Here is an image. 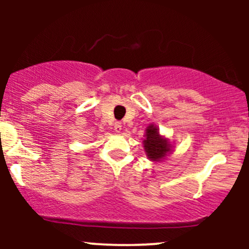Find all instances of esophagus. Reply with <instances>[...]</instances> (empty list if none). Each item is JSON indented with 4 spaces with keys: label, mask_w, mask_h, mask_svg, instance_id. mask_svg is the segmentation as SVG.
Segmentation results:
<instances>
[{
    "label": "esophagus",
    "mask_w": 249,
    "mask_h": 249,
    "mask_svg": "<svg viewBox=\"0 0 249 249\" xmlns=\"http://www.w3.org/2000/svg\"><path fill=\"white\" fill-rule=\"evenodd\" d=\"M122 130H123L122 123H121V122L115 123V131H116V132H117V133H121Z\"/></svg>",
    "instance_id": "obj_1"
}]
</instances>
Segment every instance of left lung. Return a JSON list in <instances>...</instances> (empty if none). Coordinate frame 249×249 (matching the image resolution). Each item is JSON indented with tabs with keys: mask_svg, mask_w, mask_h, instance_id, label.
I'll return each instance as SVG.
<instances>
[{
	"mask_svg": "<svg viewBox=\"0 0 249 249\" xmlns=\"http://www.w3.org/2000/svg\"><path fill=\"white\" fill-rule=\"evenodd\" d=\"M145 154L148 160L158 162L166 159L173 152V144L170 139L159 132V127L151 123L145 130L144 141H142Z\"/></svg>",
	"mask_w": 249,
	"mask_h": 249,
	"instance_id": "obj_1",
	"label": "left lung"
}]
</instances>
